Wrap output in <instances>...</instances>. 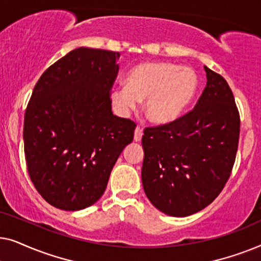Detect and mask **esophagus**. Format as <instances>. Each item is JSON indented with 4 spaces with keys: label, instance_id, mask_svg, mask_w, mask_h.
Listing matches in <instances>:
<instances>
[{
    "label": "esophagus",
    "instance_id": "obj_1",
    "mask_svg": "<svg viewBox=\"0 0 261 261\" xmlns=\"http://www.w3.org/2000/svg\"><path fill=\"white\" fill-rule=\"evenodd\" d=\"M142 134H144V132L140 127H137L135 128V132H134V140L135 141H140L141 138H142Z\"/></svg>",
    "mask_w": 261,
    "mask_h": 261
}]
</instances>
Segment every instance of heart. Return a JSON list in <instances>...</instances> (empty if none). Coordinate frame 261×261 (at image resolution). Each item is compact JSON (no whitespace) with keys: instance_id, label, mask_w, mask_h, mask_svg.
Segmentation results:
<instances>
[{"instance_id":"b5f03b06","label":"heart","mask_w":261,"mask_h":261,"mask_svg":"<svg viewBox=\"0 0 261 261\" xmlns=\"http://www.w3.org/2000/svg\"><path fill=\"white\" fill-rule=\"evenodd\" d=\"M199 80L191 67L171 63L148 62L133 67L126 77V84L110 90L114 107L121 114H128L145 98V113L149 121L167 124L183 114L197 94Z\"/></svg>"}]
</instances>
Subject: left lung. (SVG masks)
I'll return each instance as SVG.
<instances>
[{
    "label": "left lung",
    "mask_w": 261,
    "mask_h": 261,
    "mask_svg": "<svg viewBox=\"0 0 261 261\" xmlns=\"http://www.w3.org/2000/svg\"><path fill=\"white\" fill-rule=\"evenodd\" d=\"M206 85L195 108L142 135L141 180L156 209L185 217L208 206L233 169L240 116L229 85L204 66Z\"/></svg>",
    "instance_id": "left-lung-1"
}]
</instances>
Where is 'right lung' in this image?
I'll return each mask as SVG.
<instances>
[{"mask_svg":"<svg viewBox=\"0 0 261 261\" xmlns=\"http://www.w3.org/2000/svg\"><path fill=\"white\" fill-rule=\"evenodd\" d=\"M120 53L80 47L48 67L24 113L28 173L49 204L88 208L105 192L117 158L133 141V121L112 112Z\"/></svg>","mask_w":261,"mask_h":261,"instance_id":"1","label":"right lung"}]
</instances>
